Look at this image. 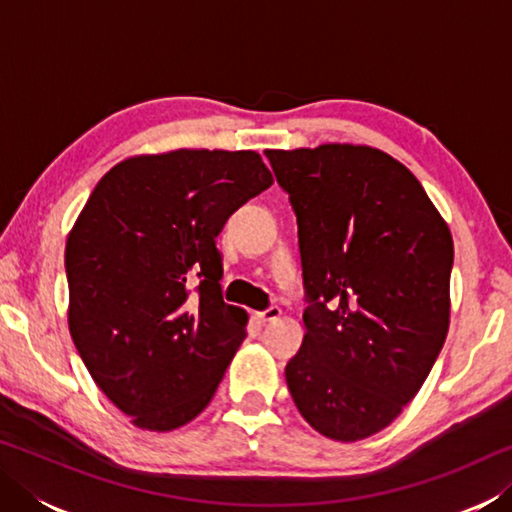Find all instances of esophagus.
I'll return each instance as SVG.
<instances>
[{"label":"esophagus","mask_w":512,"mask_h":512,"mask_svg":"<svg viewBox=\"0 0 512 512\" xmlns=\"http://www.w3.org/2000/svg\"><path fill=\"white\" fill-rule=\"evenodd\" d=\"M282 316V309L280 307H268V309H264V311H259L257 314V318L262 320V323H273V320H277Z\"/></svg>","instance_id":"1"}]
</instances>
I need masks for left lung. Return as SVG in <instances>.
<instances>
[{
	"label": "left lung",
	"instance_id": "8db88e82",
	"mask_svg": "<svg viewBox=\"0 0 512 512\" xmlns=\"http://www.w3.org/2000/svg\"><path fill=\"white\" fill-rule=\"evenodd\" d=\"M266 158L296 212L309 302L289 393L318 433L354 443L402 413L443 350L452 232L418 178L372 146Z\"/></svg>",
	"mask_w": 512,
	"mask_h": 512
}]
</instances>
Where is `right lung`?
<instances>
[{
  "label": "right lung",
  "instance_id": "add662e5",
  "mask_svg": "<svg viewBox=\"0 0 512 512\" xmlns=\"http://www.w3.org/2000/svg\"><path fill=\"white\" fill-rule=\"evenodd\" d=\"M273 185L255 151L135 155L94 187L65 246L67 323L85 368L140 429L192 422L246 339L216 237Z\"/></svg>",
  "mask_w": 512,
  "mask_h": 512
}]
</instances>
